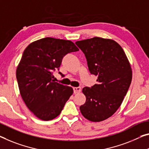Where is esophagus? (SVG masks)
Instances as JSON below:
<instances>
[{"label": "esophagus", "instance_id": "obj_1", "mask_svg": "<svg viewBox=\"0 0 149 149\" xmlns=\"http://www.w3.org/2000/svg\"><path fill=\"white\" fill-rule=\"evenodd\" d=\"M73 91H74V93L77 94L79 93L81 91V88L79 86V87H73Z\"/></svg>", "mask_w": 149, "mask_h": 149}]
</instances>
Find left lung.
Masks as SVG:
<instances>
[{
  "label": "left lung",
  "mask_w": 149,
  "mask_h": 149,
  "mask_svg": "<svg viewBox=\"0 0 149 149\" xmlns=\"http://www.w3.org/2000/svg\"><path fill=\"white\" fill-rule=\"evenodd\" d=\"M85 55L88 70L97 84L84 87L86 102L80 107L84 118L100 122L117 111L129 90L132 69L122 47L113 40L94 37L76 42Z\"/></svg>",
  "instance_id": "8db88e82"
}]
</instances>
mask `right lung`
Returning a JSON list of instances; mask_svg holds the SVG:
<instances>
[{
    "label": "right lung",
    "mask_w": 149,
    "mask_h": 149,
    "mask_svg": "<svg viewBox=\"0 0 149 149\" xmlns=\"http://www.w3.org/2000/svg\"><path fill=\"white\" fill-rule=\"evenodd\" d=\"M78 51L72 41L51 37L35 41L25 49L16 74L20 95L36 117L43 120L56 118L72 95V87L52 79L63 57Z\"/></svg>",
    "instance_id": "add662e5"
}]
</instances>
